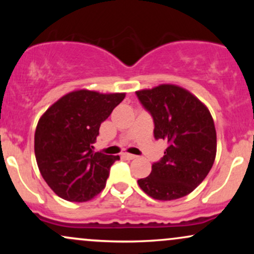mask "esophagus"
Returning <instances> with one entry per match:
<instances>
[{"label": "esophagus", "mask_w": 254, "mask_h": 254, "mask_svg": "<svg viewBox=\"0 0 254 254\" xmlns=\"http://www.w3.org/2000/svg\"><path fill=\"white\" fill-rule=\"evenodd\" d=\"M123 156L127 160H133V159H136V157H137L136 155H133V154H129V153H124Z\"/></svg>", "instance_id": "obj_1"}]
</instances>
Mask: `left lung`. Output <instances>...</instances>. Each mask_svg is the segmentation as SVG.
I'll return each instance as SVG.
<instances>
[{"instance_id":"obj_1","label":"left lung","mask_w":254,"mask_h":254,"mask_svg":"<svg viewBox=\"0 0 254 254\" xmlns=\"http://www.w3.org/2000/svg\"><path fill=\"white\" fill-rule=\"evenodd\" d=\"M136 94L154 119V137L167 142L150 176L137 180L139 188L157 200L188 196L205 179L216 156V130L208 107L176 84H160Z\"/></svg>"}]
</instances>
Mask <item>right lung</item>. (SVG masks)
<instances>
[{
  "label": "right lung",
  "instance_id": "obj_1",
  "mask_svg": "<svg viewBox=\"0 0 254 254\" xmlns=\"http://www.w3.org/2000/svg\"><path fill=\"white\" fill-rule=\"evenodd\" d=\"M125 93L78 89L52 104L34 133V154L46 184L69 202H87L105 189L110 167L119 156L94 153L99 127Z\"/></svg>",
  "mask_w": 254,
  "mask_h": 254
}]
</instances>
